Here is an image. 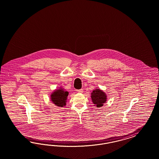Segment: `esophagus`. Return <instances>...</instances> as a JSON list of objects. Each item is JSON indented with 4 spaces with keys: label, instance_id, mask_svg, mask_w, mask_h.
<instances>
[{
    "label": "esophagus",
    "instance_id": "34e87169",
    "mask_svg": "<svg viewBox=\"0 0 159 159\" xmlns=\"http://www.w3.org/2000/svg\"><path fill=\"white\" fill-rule=\"evenodd\" d=\"M77 93H82L83 92V89H80V90H77Z\"/></svg>",
    "mask_w": 159,
    "mask_h": 159
}]
</instances>
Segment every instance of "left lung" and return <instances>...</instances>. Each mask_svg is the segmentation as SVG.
<instances>
[{
    "mask_svg": "<svg viewBox=\"0 0 159 159\" xmlns=\"http://www.w3.org/2000/svg\"><path fill=\"white\" fill-rule=\"evenodd\" d=\"M107 96L105 92L100 89H95L91 93V98L94 106L99 108L103 106L107 100Z\"/></svg>",
    "mask_w": 159,
    "mask_h": 159,
    "instance_id": "8db88e82",
    "label": "left lung"
}]
</instances>
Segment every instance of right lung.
Masks as SVG:
<instances>
[{"label": "right lung", "mask_w": 159, "mask_h": 159, "mask_svg": "<svg viewBox=\"0 0 159 159\" xmlns=\"http://www.w3.org/2000/svg\"><path fill=\"white\" fill-rule=\"evenodd\" d=\"M69 92L63 89L62 87L58 89H55L50 95L51 101L55 106L63 107L66 106L67 102V96Z\"/></svg>", "instance_id": "add662e5"}]
</instances>
